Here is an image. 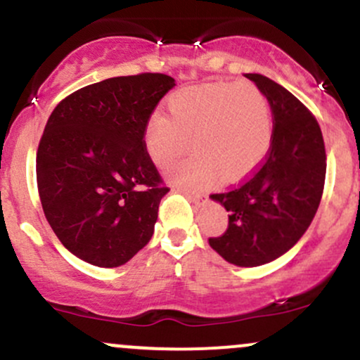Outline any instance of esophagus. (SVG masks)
Masks as SVG:
<instances>
[{
	"label": "esophagus",
	"instance_id": "1",
	"mask_svg": "<svg viewBox=\"0 0 360 360\" xmlns=\"http://www.w3.org/2000/svg\"><path fill=\"white\" fill-rule=\"evenodd\" d=\"M184 194H186V196H188L189 199H191L193 202H196V205H201V202H205V201H206V196H205V194H201V193L186 191Z\"/></svg>",
	"mask_w": 360,
	"mask_h": 360
}]
</instances>
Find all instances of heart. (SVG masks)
<instances>
[{
	"label": "heart",
	"instance_id": "1",
	"mask_svg": "<svg viewBox=\"0 0 360 360\" xmlns=\"http://www.w3.org/2000/svg\"><path fill=\"white\" fill-rule=\"evenodd\" d=\"M169 115L154 112L144 127L146 153L155 166L171 167L193 147L191 159L172 171L186 188H205L221 174L243 179L262 164L271 146L274 117L266 95L255 84H210L177 90Z\"/></svg>",
	"mask_w": 360,
	"mask_h": 360
}]
</instances>
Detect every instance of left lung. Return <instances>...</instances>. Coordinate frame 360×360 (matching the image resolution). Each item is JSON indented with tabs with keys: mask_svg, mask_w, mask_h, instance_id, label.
Listing matches in <instances>:
<instances>
[{
	"mask_svg": "<svg viewBox=\"0 0 360 360\" xmlns=\"http://www.w3.org/2000/svg\"><path fill=\"white\" fill-rule=\"evenodd\" d=\"M245 77L270 102L274 137L246 179L211 194L229 219L210 246L233 265L258 266L287 253L310 226L326 184L327 154L317 119L295 95L259 73Z\"/></svg>",
	"mask_w": 360,
	"mask_h": 360,
	"instance_id": "1",
	"label": "left lung"
}]
</instances>
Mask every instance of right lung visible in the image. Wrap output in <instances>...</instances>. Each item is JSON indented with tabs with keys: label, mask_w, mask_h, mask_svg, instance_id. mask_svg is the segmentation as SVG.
<instances>
[{
	"label": "right lung",
	"mask_w": 360,
	"mask_h": 360,
	"mask_svg": "<svg viewBox=\"0 0 360 360\" xmlns=\"http://www.w3.org/2000/svg\"><path fill=\"white\" fill-rule=\"evenodd\" d=\"M164 73L114 77L67 95L37 150L46 221L90 265L127 263L149 243L169 191L144 147V127L174 86Z\"/></svg>",
	"instance_id": "obj_1"
}]
</instances>
